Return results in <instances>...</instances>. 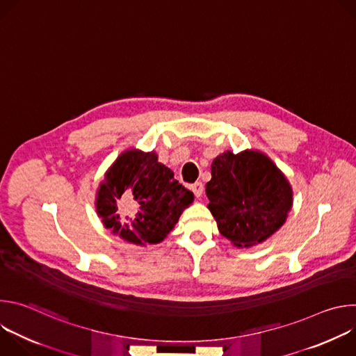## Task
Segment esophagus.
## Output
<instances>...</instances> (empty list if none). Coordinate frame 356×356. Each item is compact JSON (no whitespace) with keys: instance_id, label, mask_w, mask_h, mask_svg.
Segmentation results:
<instances>
[{"instance_id":"1","label":"esophagus","mask_w":356,"mask_h":356,"mask_svg":"<svg viewBox=\"0 0 356 356\" xmlns=\"http://www.w3.org/2000/svg\"><path fill=\"white\" fill-rule=\"evenodd\" d=\"M190 190L194 193V195H195L197 198H200V197L202 195V193H204V186H202L201 181H197V183H194V184L190 186Z\"/></svg>"}]
</instances>
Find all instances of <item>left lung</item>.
<instances>
[{"mask_svg": "<svg viewBox=\"0 0 356 356\" xmlns=\"http://www.w3.org/2000/svg\"><path fill=\"white\" fill-rule=\"evenodd\" d=\"M206 193L220 234L238 248L266 241L286 222L293 207L291 184L258 149L218 155Z\"/></svg>", "mask_w": 356, "mask_h": 356, "instance_id": "1", "label": "left lung"}]
</instances>
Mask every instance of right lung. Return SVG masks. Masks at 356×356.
I'll list each match as a JSON object with an SVG mask.
<instances>
[{
	"label": "right lung",
	"instance_id": "add662e5",
	"mask_svg": "<svg viewBox=\"0 0 356 356\" xmlns=\"http://www.w3.org/2000/svg\"><path fill=\"white\" fill-rule=\"evenodd\" d=\"M131 196L137 214L121 222L116 201ZM194 201V194L181 186L173 172L158 162L156 152L127 149L115 159L99 183L95 210L101 222L121 239L145 246L162 242L177 224L181 213Z\"/></svg>",
	"mask_w": 356,
	"mask_h": 356
}]
</instances>
